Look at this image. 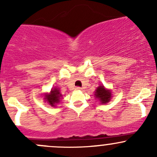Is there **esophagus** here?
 <instances>
[{"instance_id":"esophagus-1","label":"esophagus","mask_w":157,"mask_h":157,"mask_svg":"<svg viewBox=\"0 0 157 157\" xmlns=\"http://www.w3.org/2000/svg\"><path fill=\"white\" fill-rule=\"evenodd\" d=\"M76 90H81L82 88L80 87V86H77V87H76Z\"/></svg>"}]
</instances>
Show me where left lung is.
<instances>
[{"label": "left lung", "instance_id": "1", "mask_svg": "<svg viewBox=\"0 0 157 157\" xmlns=\"http://www.w3.org/2000/svg\"><path fill=\"white\" fill-rule=\"evenodd\" d=\"M95 96L100 100L102 104H105L109 102L112 94H111V92L109 90H105L103 86H100L96 89V92H95Z\"/></svg>", "mask_w": 157, "mask_h": 157}]
</instances>
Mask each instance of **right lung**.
<instances>
[{
	"label": "right lung",
	"instance_id": "add662e5",
	"mask_svg": "<svg viewBox=\"0 0 157 157\" xmlns=\"http://www.w3.org/2000/svg\"><path fill=\"white\" fill-rule=\"evenodd\" d=\"M62 96V95L60 93L59 90L58 88H55L52 89L51 93L49 94H47L45 96V99H46L47 102L50 104L52 106H54L55 104L58 103V102L60 101V99Z\"/></svg>",
	"mask_w": 157,
	"mask_h": 157
}]
</instances>
